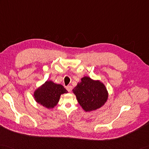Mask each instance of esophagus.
<instances>
[{
    "label": "esophagus",
    "instance_id": "obj_1",
    "mask_svg": "<svg viewBox=\"0 0 149 149\" xmlns=\"http://www.w3.org/2000/svg\"><path fill=\"white\" fill-rule=\"evenodd\" d=\"M66 89H67V90L70 93V92H71V91H72V87L71 86H67L66 87Z\"/></svg>",
    "mask_w": 149,
    "mask_h": 149
}]
</instances>
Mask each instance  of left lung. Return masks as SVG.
Returning <instances> with one entry per match:
<instances>
[{
	"instance_id": "1",
	"label": "left lung",
	"mask_w": 149,
	"mask_h": 149,
	"mask_svg": "<svg viewBox=\"0 0 149 149\" xmlns=\"http://www.w3.org/2000/svg\"><path fill=\"white\" fill-rule=\"evenodd\" d=\"M77 101L86 112L100 109L108 99V91L105 85L100 81L93 80L85 76L81 82L73 89Z\"/></svg>"
}]
</instances>
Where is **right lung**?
Instances as JSON below:
<instances>
[{"label":"right lung","instance_id":"obj_1","mask_svg":"<svg viewBox=\"0 0 149 149\" xmlns=\"http://www.w3.org/2000/svg\"><path fill=\"white\" fill-rule=\"evenodd\" d=\"M67 93L62 85L47 81L36 89L33 96L38 103L47 109H53L57 105L61 95Z\"/></svg>","mask_w":149,"mask_h":149}]
</instances>
